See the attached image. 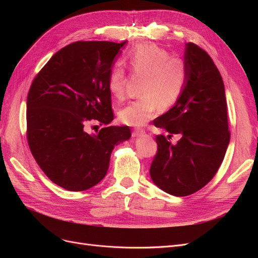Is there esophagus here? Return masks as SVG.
<instances>
[{"label": "esophagus", "mask_w": 258, "mask_h": 258, "mask_svg": "<svg viewBox=\"0 0 258 258\" xmlns=\"http://www.w3.org/2000/svg\"><path fill=\"white\" fill-rule=\"evenodd\" d=\"M144 135H145V131L143 129H137V130H134V132H132V137H134V138L142 137Z\"/></svg>", "instance_id": "1"}]
</instances>
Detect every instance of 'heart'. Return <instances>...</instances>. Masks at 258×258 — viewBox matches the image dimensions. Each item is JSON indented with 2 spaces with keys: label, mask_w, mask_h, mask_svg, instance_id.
<instances>
[{
  "label": "heart",
  "mask_w": 258,
  "mask_h": 258,
  "mask_svg": "<svg viewBox=\"0 0 258 258\" xmlns=\"http://www.w3.org/2000/svg\"><path fill=\"white\" fill-rule=\"evenodd\" d=\"M131 71L144 75L143 98L132 101L119 113L120 120L131 127H142L155 116L158 107L167 110L183 95L188 71L183 59L171 57L170 52L156 44H141L127 54ZM127 75L120 66L108 74L107 87L117 99L126 96Z\"/></svg>",
  "instance_id": "heart-1"
}]
</instances>
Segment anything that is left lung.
<instances>
[{
  "label": "left lung",
  "instance_id": "1",
  "mask_svg": "<svg viewBox=\"0 0 258 258\" xmlns=\"http://www.w3.org/2000/svg\"><path fill=\"white\" fill-rule=\"evenodd\" d=\"M184 62L188 80L183 95L154 121L169 135L156 137L158 150L150 170L154 184L176 197L198 191L213 178L230 140L225 87L213 60L187 43ZM173 134L181 137L175 145L168 141Z\"/></svg>",
  "mask_w": 258,
  "mask_h": 258
}]
</instances>
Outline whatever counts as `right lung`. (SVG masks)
Returning <instances> with one entry per match:
<instances>
[{
	"instance_id": "right-lung-1",
	"label": "right lung",
	"mask_w": 258,
	"mask_h": 258,
	"mask_svg": "<svg viewBox=\"0 0 258 258\" xmlns=\"http://www.w3.org/2000/svg\"><path fill=\"white\" fill-rule=\"evenodd\" d=\"M127 44L75 42L60 49L36 75L27 99V138L37 165L50 181L83 191L106 175L116 145L131 137L114 119L107 79ZM106 127L88 134L85 124Z\"/></svg>"
}]
</instances>
